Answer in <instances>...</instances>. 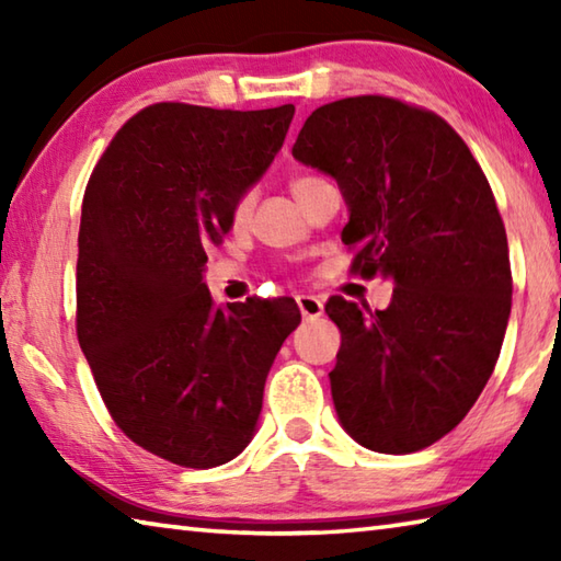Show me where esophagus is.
I'll use <instances>...</instances> for the list:
<instances>
[{
    "label": "esophagus",
    "mask_w": 561,
    "mask_h": 561,
    "mask_svg": "<svg viewBox=\"0 0 561 561\" xmlns=\"http://www.w3.org/2000/svg\"><path fill=\"white\" fill-rule=\"evenodd\" d=\"M297 304H299V311L304 319H319L321 314H324V301L314 297V294H299Z\"/></svg>",
    "instance_id": "1"
}]
</instances>
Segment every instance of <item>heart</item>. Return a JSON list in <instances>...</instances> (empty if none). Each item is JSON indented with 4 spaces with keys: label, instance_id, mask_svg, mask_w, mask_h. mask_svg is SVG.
<instances>
[{
    "label": "heart",
    "instance_id": "1",
    "mask_svg": "<svg viewBox=\"0 0 561 561\" xmlns=\"http://www.w3.org/2000/svg\"><path fill=\"white\" fill-rule=\"evenodd\" d=\"M314 178H317V175H294V178H291V193H294V190H299L301 185L311 183V180H314ZM250 210H252V195L244 193V195L237 197V203H234V207H232V220H234L237 225L244 222L247 217H250Z\"/></svg>",
    "mask_w": 561,
    "mask_h": 561
}]
</instances>
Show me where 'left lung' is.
I'll use <instances>...</instances> for the list:
<instances>
[{"label": "left lung", "mask_w": 561, "mask_h": 561, "mask_svg": "<svg viewBox=\"0 0 561 561\" xmlns=\"http://www.w3.org/2000/svg\"><path fill=\"white\" fill-rule=\"evenodd\" d=\"M291 153L336 178L351 272L393 279L383 311L331 297V396L351 438L415 453L458 425L497 364L512 307L505 225L485 173L438 113L351 96L304 121Z\"/></svg>", "instance_id": "left-lung-1"}]
</instances>
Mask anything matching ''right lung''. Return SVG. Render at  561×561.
I'll return each mask as SVG.
<instances>
[{"instance_id": "add662e5", "label": "right lung", "mask_w": 561, "mask_h": 561, "mask_svg": "<svg viewBox=\"0 0 561 561\" xmlns=\"http://www.w3.org/2000/svg\"><path fill=\"white\" fill-rule=\"evenodd\" d=\"M294 106L153 103L93 168L81 205L76 336L118 428L183 468L252 440L264 381L301 314L289 297L215 309L207 252L284 144Z\"/></svg>"}]
</instances>
